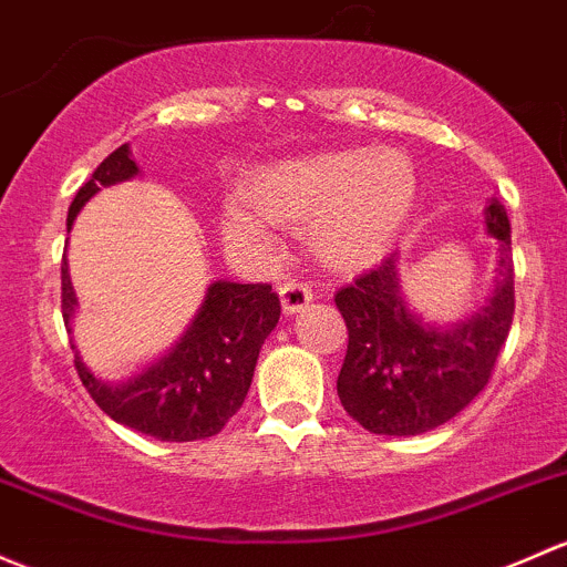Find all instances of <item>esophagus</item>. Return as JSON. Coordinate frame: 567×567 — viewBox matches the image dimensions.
Segmentation results:
<instances>
[{
	"mask_svg": "<svg viewBox=\"0 0 567 567\" xmlns=\"http://www.w3.org/2000/svg\"><path fill=\"white\" fill-rule=\"evenodd\" d=\"M279 299H282V309L288 315L301 312L312 301V288L301 279H285V282H279Z\"/></svg>",
	"mask_w": 567,
	"mask_h": 567,
	"instance_id": "1",
	"label": "esophagus"
}]
</instances>
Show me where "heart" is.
<instances>
[{"mask_svg":"<svg viewBox=\"0 0 567 567\" xmlns=\"http://www.w3.org/2000/svg\"><path fill=\"white\" fill-rule=\"evenodd\" d=\"M415 195L413 165L391 152H333L303 163L279 165L255 182L249 200L274 223L315 225V249L331 266H361L383 252L408 217ZM228 230L258 238L260 223L230 208Z\"/></svg>","mask_w":567,"mask_h":567,"instance_id":"b5f03b06","label":"heart"}]
</instances>
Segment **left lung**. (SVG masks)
Listing matches in <instances>:
<instances>
[{
    "label": "left lung",
    "mask_w": 567,
    "mask_h": 567,
    "mask_svg": "<svg viewBox=\"0 0 567 567\" xmlns=\"http://www.w3.org/2000/svg\"><path fill=\"white\" fill-rule=\"evenodd\" d=\"M486 228L499 241V282L488 307L464 326H421L399 296L396 252L333 296L348 326L339 402L369 432H429L462 413L492 380L516 303L511 223L499 200L486 208Z\"/></svg>",
    "instance_id": "left-lung-1"
}]
</instances>
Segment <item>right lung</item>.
Segmentation results:
<instances>
[{"label": "right lung", "mask_w": 567, "mask_h": 567, "mask_svg": "<svg viewBox=\"0 0 567 567\" xmlns=\"http://www.w3.org/2000/svg\"><path fill=\"white\" fill-rule=\"evenodd\" d=\"M138 174L127 143L97 165L92 178L75 193L68 212V228L81 206L100 187ZM75 293L68 260L62 258V318L70 331ZM279 296L271 285L214 282L198 318L182 342L130 383H103L75 355L83 389L105 415L165 443H189L217 434L244 404L264 339L277 326Z\"/></svg>", "instance_id": "obj_1"}]
</instances>
